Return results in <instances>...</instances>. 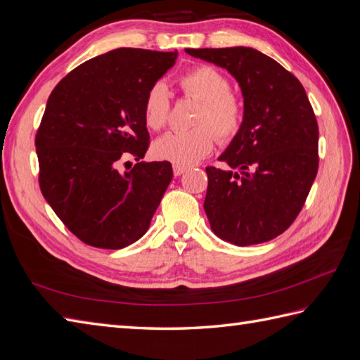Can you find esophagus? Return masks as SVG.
Returning a JSON list of instances; mask_svg holds the SVG:
<instances>
[{"instance_id": "34e87169", "label": "esophagus", "mask_w": 360, "mask_h": 360, "mask_svg": "<svg viewBox=\"0 0 360 360\" xmlns=\"http://www.w3.org/2000/svg\"><path fill=\"white\" fill-rule=\"evenodd\" d=\"M187 170V167H182V165H173V174L174 176H181V174Z\"/></svg>"}]
</instances>
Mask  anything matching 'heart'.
Instances as JSON below:
<instances>
[{"label": "heart", "mask_w": 360, "mask_h": 360, "mask_svg": "<svg viewBox=\"0 0 360 360\" xmlns=\"http://www.w3.org/2000/svg\"><path fill=\"white\" fill-rule=\"evenodd\" d=\"M187 96L200 103L193 125L187 131H169L153 144V155L161 161L188 167L202 160L214 147V134L221 142L235 138L244 121V105L231 94L229 78L212 65H196L179 78ZM170 113V94L162 81L148 89L144 101V120L152 130L162 129Z\"/></svg>", "instance_id": "heart-1"}]
</instances>
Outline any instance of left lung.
Here are the masks:
<instances>
[{
    "instance_id": "1",
    "label": "left lung",
    "mask_w": 360,
    "mask_h": 360,
    "mask_svg": "<svg viewBox=\"0 0 360 360\" xmlns=\"http://www.w3.org/2000/svg\"><path fill=\"white\" fill-rule=\"evenodd\" d=\"M186 52L227 70L244 98L242 127L218 158L230 169H205L210 227L239 247L271 240L296 219L319 167V129L305 89L252 47Z\"/></svg>"
}]
</instances>
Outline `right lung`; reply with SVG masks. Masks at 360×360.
<instances>
[{"instance_id":"right-lung-1","label":"right lung","mask_w":360,"mask_h":360,"mask_svg":"<svg viewBox=\"0 0 360 360\" xmlns=\"http://www.w3.org/2000/svg\"><path fill=\"white\" fill-rule=\"evenodd\" d=\"M178 52L115 49L82 63L47 99L37 133L39 187L84 244L120 250L142 238L173 178L172 164L139 161L148 148L144 101Z\"/></svg>"}]
</instances>
